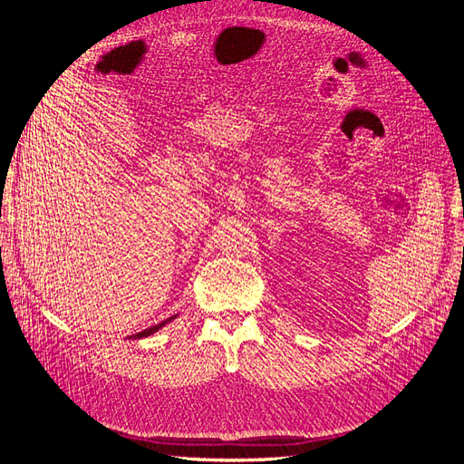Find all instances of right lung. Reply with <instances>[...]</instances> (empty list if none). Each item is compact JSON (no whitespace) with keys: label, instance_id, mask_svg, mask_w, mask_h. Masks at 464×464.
Listing matches in <instances>:
<instances>
[{"label":"right lung","instance_id":"obj_1","mask_svg":"<svg viewBox=\"0 0 464 464\" xmlns=\"http://www.w3.org/2000/svg\"><path fill=\"white\" fill-rule=\"evenodd\" d=\"M178 315H172V317H168V319H164L162 323H159V325H152V327H149V329H145V331H141V333H135V334H131V336H128V339H145V336H150V334H154L157 333L159 329H162L164 325H168V323L170 321H174Z\"/></svg>","mask_w":464,"mask_h":464}]
</instances>
